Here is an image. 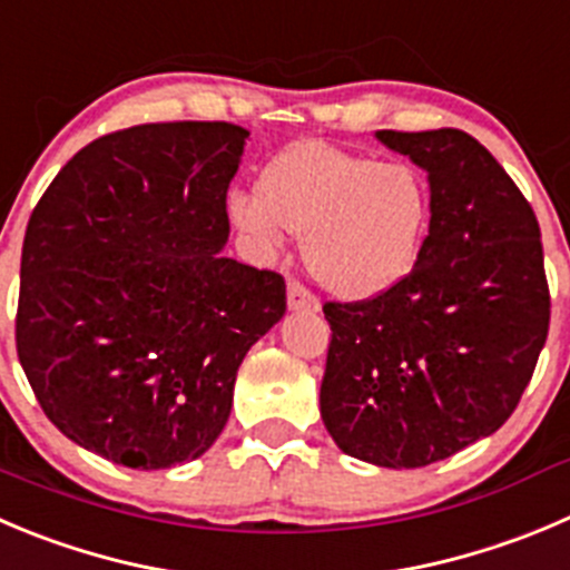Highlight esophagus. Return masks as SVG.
Wrapping results in <instances>:
<instances>
[{"mask_svg": "<svg viewBox=\"0 0 570 570\" xmlns=\"http://www.w3.org/2000/svg\"><path fill=\"white\" fill-rule=\"evenodd\" d=\"M288 307H291V311H311V313H316L322 305H318L316 296H313L311 291H307L305 285H302V282L291 279L288 282Z\"/></svg>", "mask_w": 570, "mask_h": 570, "instance_id": "1", "label": "esophagus"}]
</instances>
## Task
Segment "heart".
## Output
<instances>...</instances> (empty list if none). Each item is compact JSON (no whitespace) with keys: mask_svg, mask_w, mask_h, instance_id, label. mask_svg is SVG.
<instances>
[{"mask_svg":"<svg viewBox=\"0 0 570 570\" xmlns=\"http://www.w3.org/2000/svg\"><path fill=\"white\" fill-rule=\"evenodd\" d=\"M226 213L259 254H274L285 232L305 237V263L318 285L361 302L411 274L428 235L431 195L405 161L299 142L268 161L257 193H232Z\"/></svg>","mask_w":570,"mask_h":570,"instance_id":"obj_1","label":"heart"}]
</instances>
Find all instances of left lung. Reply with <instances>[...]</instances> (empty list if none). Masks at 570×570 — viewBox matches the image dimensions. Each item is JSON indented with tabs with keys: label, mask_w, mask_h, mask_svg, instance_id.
Returning <instances> with one entry per match:
<instances>
[{
	"label": "left lung",
	"mask_w": 570,
	"mask_h": 570,
	"mask_svg": "<svg viewBox=\"0 0 570 570\" xmlns=\"http://www.w3.org/2000/svg\"><path fill=\"white\" fill-rule=\"evenodd\" d=\"M377 139L428 173L431 226L394 288L324 305L322 420L346 456L425 468L512 416L551 296L534 209L479 139L459 128Z\"/></svg>",
	"instance_id": "obj_1"
}]
</instances>
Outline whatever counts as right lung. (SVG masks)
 <instances>
[{"instance_id": "right-lung-1", "label": "right lung", "mask_w": 570, "mask_h": 570, "mask_svg": "<svg viewBox=\"0 0 570 570\" xmlns=\"http://www.w3.org/2000/svg\"><path fill=\"white\" fill-rule=\"evenodd\" d=\"M248 131L148 122L95 139L36 204L16 352L52 425L114 464L165 470L213 448L243 357L285 279L226 257V189Z\"/></svg>"}]
</instances>
